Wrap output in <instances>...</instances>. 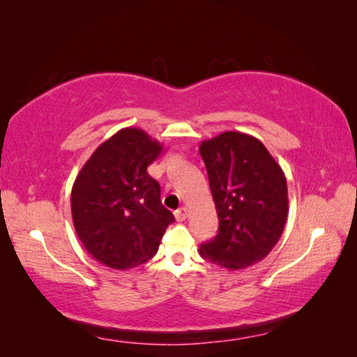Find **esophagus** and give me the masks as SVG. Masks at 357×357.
<instances>
[{
    "mask_svg": "<svg viewBox=\"0 0 357 357\" xmlns=\"http://www.w3.org/2000/svg\"><path fill=\"white\" fill-rule=\"evenodd\" d=\"M188 216V208L183 207L174 211V218H176V221H185V218Z\"/></svg>",
    "mask_w": 357,
    "mask_h": 357,
    "instance_id": "34e87169",
    "label": "esophagus"
}]
</instances>
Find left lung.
Segmentation results:
<instances>
[{"instance_id":"obj_1","label":"left lung","mask_w":357,"mask_h":357,"mask_svg":"<svg viewBox=\"0 0 357 357\" xmlns=\"http://www.w3.org/2000/svg\"><path fill=\"white\" fill-rule=\"evenodd\" d=\"M219 229L199 255L229 270L252 267L278 244L288 216L285 174L252 135L224 132L202 141Z\"/></svg>"}]
</instances>
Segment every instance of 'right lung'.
I'll use <instances>...</instances> for the list:
<instances>
[{"instance_id": "right-lung-1", "label": "right lung", "mask_w": 357, "mask_h": 357, "mask_svg": "<svg viewBox=\"0 0 357 357\" xmlns=\"http://www.w3.org/2000/svg\"><path fill=\"white\" fill-rule=\"evenodd\" d=\"M162 144L127 127L102 142L72 187L75 231L89 255L105 267L133 268L158 252L174 216L161 202V187L147 167Z\"/></svg>"}]
</instances>
